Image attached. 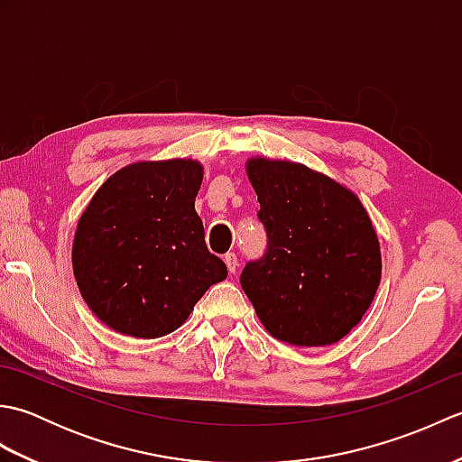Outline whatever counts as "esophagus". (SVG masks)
I'll use <instances>...</instances> for the list:
<instances>
[{
  "label": "esophagus",
  "instance_id": "1",
  "mask_svg": "<svg viewBox=\"0 0 462 462\" xmlns=\"http://www.w3.org/2000/svg\"><path fill=\"white\" fill-rule=\"evenodd\" d=\"M224 262H226V266H228V272H230V273H236V270H238V258H236V254H226Z\"/></svg>",
  "mask_w": 462,
  "mask_h": 462
}]
</instances>
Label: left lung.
<instances>
[{"instance_id":"obj_1","label":"left lung","mask_w":462,"mask_h":462,"mask_svg":"<svg viewBox=\"0 0 462 462\" xmlns=\"http://www.w3.org/2000/svg\"><path fill=\"white\" fill-rule=\"evenodd\" d=\"M268 252L240 283L272 337L300 347L343 339L365 316L381 282L377 232L359 196L291 161L250 156Z\"/></svg>"}]
</instances>
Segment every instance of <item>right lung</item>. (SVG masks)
<instances>
[{"label":"right lung","mask_w":462,"mask_h":462,"mask_svg":"<svg viewBox=\"0 0 462 462\" xmlns=\"http://www.w3.org/2000/svg\"><path fill=\"white\" fill-rule=\"evenodd\" d=\"M204 166L139 161L106 179L77 222L71 262L81 296L106 328L139 339L169 336L226 280L194 210Z\"/></svg>","instance_id":"add662e5"}]
</instances>
